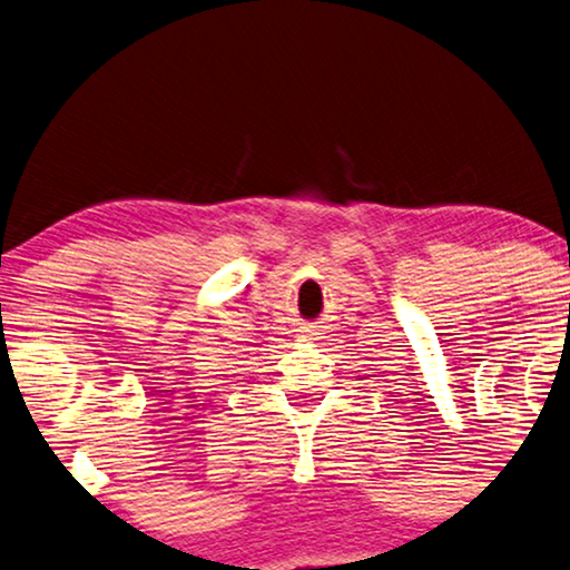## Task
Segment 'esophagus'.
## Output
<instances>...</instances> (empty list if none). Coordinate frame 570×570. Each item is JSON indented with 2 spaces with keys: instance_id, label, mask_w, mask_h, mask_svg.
I'll use <instances>...</instances> for the list:
<instances>
[{
  "instance_id": "obj_1",
  "label": "esophagus",
  "mask_w": 570,
  "mask_h": 570,
  "mask_svg": "<svg viewBox=\"0 0 570 570\" xmlns=\"http://www.w3.org/2000/svg\"><path fill=\"white\" fill-rule=\"evenodd\" d=\"M302 334L306 336V340H316V336H320V330H316L314 324H306L304 330H302Z\"/></svg>"
}]
</instances>
